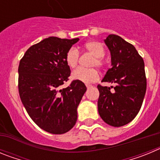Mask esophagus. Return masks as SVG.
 I'll list each match as a JSON object with an SVG mask.
<instances>
[{"label": "esophagus", "instance_id": "esophagus-1", "mask_svg": "<svg viewBox=\"0 0 160 160\" xmlns=\"http://www.w3.org/2000/svg\"><path fill=\"white\" fill-rule=\"evenodd\" d=\"M86 87H87V88H90V87H92L93 86H92V85H90V84H87V85H86Z\"/></svg>", "mask_w": 160, "mask_h": 160}]
</instances>
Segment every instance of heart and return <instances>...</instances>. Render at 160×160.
Segmentation results:
<instances>
[{
	"label": "heart",
	"instance_id": "obj_1",
	"mask_svg": "<svg viewBox=\"0 0 160 160\" xmlns=\"http://www.w3.org/2000/svg\"><path fill=\"white\" fill-rule=\"evenodd\" d=\"M83 49L94 56L90 66L102 67L103 66L102 57L105 55V49L100 42L91 41L83 46ZM79 53L75 48H70L66 55V64L69 67L74 68L78 63ZM72 78L74 80L82 82L84 83H90L98 79L99 74L95 69H83L78 68L72 73Z\"/></svg>",
	"mask_w": 160,
	"mask_h": 160
}]
</instances>
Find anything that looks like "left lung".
Here are the masks:
<instances>
[{"label": "left lung", "instance_id": "8db88e82", "mask_svg": "<svg viewBox=\"0 0 160 160\" xmlns=\"http://www.w3.org/2000/svg\"><path fill=\"white\" fill-rule=\"evenodd\" d=\"M104 42L111 53V68L102 82L114 87L98 86V110L106 123L118 128L131 122L142 107L147 90L144 62L135 46L118 35H108Z\"/></svg>", "mask_w": 160, "mask_h": 160}]
</instances>
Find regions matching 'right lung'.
<instances>
[{
    "label": "right lung",
    "mask_w": 160,
    "mask_h": 160,
    "mask_svg": "<svg viewBox=\"0 0 160 160\" xmlns=\"http://www.w3.org/2000/svg\"><path fill=\"white\" fill-rule=\"evenodd\" d=\"M78 41L49 37L29 47L20 61L21 100L32 121L51 134L61 135L73 128L78 107L87 91L84 83L78 80L61 88L70 74L66 53Z\"/></svg>",
    "instance_id": "obj_1"
}]
</instances>
